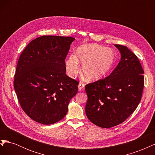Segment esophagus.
<instances>
[{
	"label": "esophagus",
	"instance_id": "obj_1",
	"mask_svg": "<svg viewBox=\"0 0 155 155\" xmlns=\"http://www.w3.org/2000/svg\"><path fill=\"white\" fill-rule=\"evenodd\" d=\"M85 84L84 83H83V82H80V83H79V85H78V89H79V91H82L83 89V87H85Z\"/></svg>",
	"mask_w": 155,
	"mask_h": 155
}]
</instances>
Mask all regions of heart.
Wrapping results in <instances>:
<instances>
[{
	"label": "heart",
	"mask_w": 155,
	"mask_h": 155,
	"mask_svg": "<svg viewBox=\"0 0 155 155\" xmlns=\"http://www.w3.org/2000/svg\"><path fill=\"white\" fill-rule=\"evenodd\" d=\"M116 61L112 49L96 44L82 45L78 48L76 55H70L65 61L67 73L70 76L76 75L83 63L82 72L87 80L95 81L109 73Z\"/></svg>",
	"instance_id": "obj_1"
}]
</instances>
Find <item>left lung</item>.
Returning <instances> with one entry per match:
<instances>
[{
	"label": "left lung",
	"mask_w": 155,
	"mask_h": 155,
	"mask_svg": "<svg viewBox=\"0 0 155 155\" xmlns=\"http://www.w3.org/2000/svg\"><path fill=\"white\" fill-rule=\"evenodd\" d=\"M121 60L109 76L85 85L87 116L96 125L110 128L123 123L137 109L144 86L143 70L127 46L115 45Z\"/></svg>",
	"instance_id": "left-lung-1"
}]
</instances>
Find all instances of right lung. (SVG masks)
<instances>
[{"instance_id":"add662e5","label":"right lung","mask_w":155,"mask_h":155,"mask_svg":"<svg viewBox=\"0 0 155 155\" xmlns=\"http://www.w3.org/2000/svg\"><path fill=\"white\" fill-rule=\"evenodd\" d=\"M72 37L43 35L31 41L21 53L13 86L25 113L37 122L50 125L62 120L79 81L66 74L65 59Z\"/></svg>"}]
</instances>
